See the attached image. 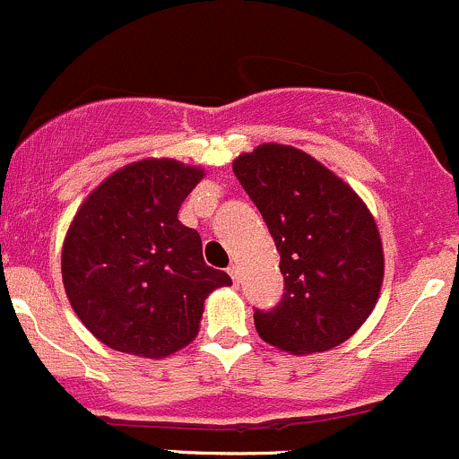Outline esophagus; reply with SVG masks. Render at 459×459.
I'll return each mask as SVG.
<instances>
[{"instance_id":"esophagus-1","label":"esophagus","mask_w":459,"mask_h":459,"mask_svg":"<svg viewBox=\"0 0 459 459\" xmlns=\"http://www.w3.org/2000/svg\"><path fill=\"white\" fill-rule=\"evenodd\" d=\"M228 274L231 276V281H234V283H238V265H230Z\"/></svg>"}]
</instances>
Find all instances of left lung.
<instances>
[{"mask_svg": "<svg viewBox=\"0 0 459 459\" xmlns=\"http://www.w3.org/2000/svg\"><path fill=\"white\" fill-rule=\"evenodd\" d=\"M281 254L283 297L254 310L263 342L292 355L324 352L359 330L377 303L384 252L361 198L307 153L261 144L234 160Z\"/></svg>", "mask_w": 459, "mask_h": 459, "instance_id": "8db88e82", "label": "left lung"}]
</instances>
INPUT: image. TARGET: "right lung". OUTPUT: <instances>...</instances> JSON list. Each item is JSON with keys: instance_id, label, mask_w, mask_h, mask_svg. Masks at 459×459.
<instances>
[{"instance_id": "1", "label": "right lung", "mask_w": 459, "mask_h": 459, "mask_svg": "<svg viewBox=\"0 0 459 459\" xmlns=\"http://www.w3.org/2000/svg\"><path fill=\"white\" fill-rule=\"evenodd\" d=\"M203 171L143 160L108 176L84 201L62 249L66 297L108 348L160 359L198 333L203 303L231 285L203 258L178 210Z\"/></svg>"}]
</instances>
